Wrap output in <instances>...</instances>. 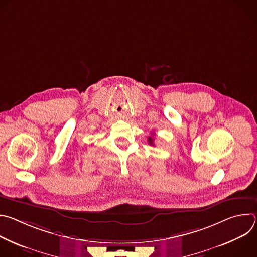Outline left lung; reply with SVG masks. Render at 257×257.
I'll list each match as a JSON object with an SVG mask.
<instances>
[{"label": "left lung", "mask_w": 257, "mask_h": 257, "mask_svg": "<svg viewBox=\"0 0 257 257\" xmlns=\"http://www.w3.org/2000/svg\"><path fill=\"white\" fill-rule=\"evenodd\" d=\"M149 142H150V144L154 145V144H155V143H154V138H153V137H149Z\"/></svg>", "instance_id": "obj_1"}]
</instances>
